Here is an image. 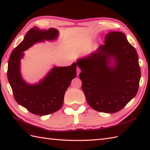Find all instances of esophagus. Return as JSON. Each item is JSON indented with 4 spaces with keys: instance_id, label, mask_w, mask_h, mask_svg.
<instances>
[{
    "instance_id": "obj_1",
    "label": "esophagus",
    "mask_w": 150,
    "mask_h": 150,
    "mask_svg": "<svg viewBox=\"0 0 150 150\" xmlns=\"http://www.w3.org/2000/svg\"><path fill=\"white\" fill-rule=\"evenodd\" d=\"M77 76L79 75V73H81V69L79 68V67H77Z\"/></svg>"
}]
</instances>
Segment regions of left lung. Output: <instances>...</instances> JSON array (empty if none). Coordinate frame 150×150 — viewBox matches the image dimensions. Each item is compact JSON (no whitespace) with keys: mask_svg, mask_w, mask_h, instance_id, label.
<instances>
[{"mask_svg":"<svg viewBox=\"0 0 150 150\" xmlns=\"http://www.w3.org/2000/svg\"><path fill=\"white\" fill-rule=\"evenodd\" d=\"M104 44L76 62L88 104L99 112L113 113L135 97L141 68L137 53L125 34L110 31Z\"/></svg>","mask_w":150,"mask_h":150,"instance_id":"1","label":"left lung"}]
</instances>
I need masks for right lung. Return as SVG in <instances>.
Masks as SVG:
<instances>
[{"label":"right lung","instance_id":"right-lung-1","mask_svg":"<svg viewBox=\"0 0 150 150\" xmlns=\"http://www.w3.org/2000/svg\"><path fill=\"white\" fill-rule=\"evenodd\" d=\"M59 31L55 28L40 30L37 26L28 31L23 40L13 50L8 66V79L17 103L35 115H46L62 106L65 92L77 76V62L69 66H53L37 83H28L22 78L21 61L24 51L35 44L56 40Z\"/></svg>","mask_w":150,"mask_h":150}]
</instances>
